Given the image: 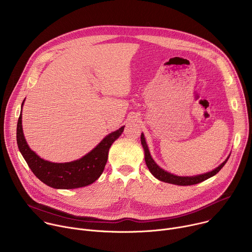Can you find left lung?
Here are the masks:
<instances>
[{"label":"left lung","instance_id":"8db88e82","mask_svg":"<svg viewBox=\"0 0 252 252\" xmlns=\"http://www.w3.org/2000/svg\"><path fill=\"white\" fill-rule=\"evenodd\" d=\"M140 141H141L143 151H145V160H146L147 166L149 167L152 174L163 183L172 184V185H176V186H192V185H196V184H199V183L205 181V179L217 174L223 167V165L226 163L227 159L229 158V157H228L220 166H218L217 168L209 171V172L195 175V176H177V175H174L172 173H169V172L163 170L155 162V160L153 159V158L150 154V151H149V148H148L146 138H145L143 133H141V135H140Z\"/></svg>","mask_w":252,"mask_h":252}]
</instances>
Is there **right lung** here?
<instances>
[{
  "mask_svg": "<svg viewBox=\"0 0 252 252\" xmlns=\"http://www.w3.org/2000/svg\"><path fill=\"white\" fill-rule=\"evenodd\" d=\"M124 128L125 126L107 134L92 152L82 158L70 162L56 163L41 158L30 149L23 132L21 112L17 125V143L32 173L45 185L59 189H79L92 185L100 176L107 161L109 150L113 142L123 133Z\"/></svg>",
  "mask_w": 252,
  "mask_h": 252,
  "instance_id": "obj_1",
  "label": "right lung"
}]
</instances>
